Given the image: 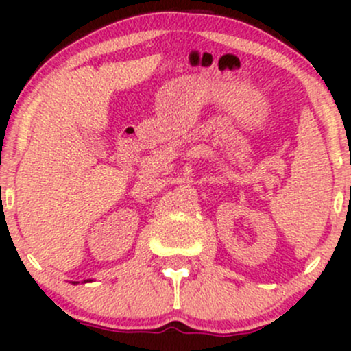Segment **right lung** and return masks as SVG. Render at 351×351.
Here are the masks:
<instances>
[{
  "label": "right lung",
  "mask_w": 351,
  "mask_h": 351,
  "mask_svg": "<svg viewBox=\"0 0 351 351\" xmlns=\"http://www.w3.org/2000/svg\"><path fill=\"white\" fill-rule=\"evenodd\" d=\"M72 284H77V282H72Z\"/></svg>",
  "instance_id": "right-lung-1"
}]
</instances>
